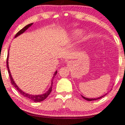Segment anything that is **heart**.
I'll use <instances>...</instances> for the list:
<instances>
[{"label":"heart","instance_id":"b5f03b06","mask_svg":"<svg viewBox=\"0 0 125 125\" xmlns=\"http://www.w3.org/2000/svg\"><path fill=\"white\" fill-rule=\"evenodd\" d=\"M83 34V32L82 31L80 30H77L74 32V37H76V38H78V37H80Z\"/></svg>","mask_w":125,"mask_h":125}]
</instances>
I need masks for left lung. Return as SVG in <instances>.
<instances>
[{"label":"left lung","mask_w":125,"mask_h":125,"mask_svg":"<svg viewBox=\"0 0 125 125\" xmlns=\"http://www.w3.org/2000/svg\"><path fill=\"white\" fill-rule=\"evenodd\" d=\"M82 97L84 99H85V100H87V101H94V100H98V99H100V98H101L102 97H103L104 96H102V97H99V98H85V97H83V95H82Z\"/></svg>","instance_id":"left-lung-1"}]
</instances>
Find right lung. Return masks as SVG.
I'll return each mask as SVG.
<instances>
[{
    "label": "right lung",
    "instance_id": "obj_1",
    "mask_svg": "<svg viewBox=\"0 0 125 125\" xmlns=\"http://www.w3.org/2000/svg\"><path fill=\"white\" fill-rule=\"evenodd\" d=\"M32 24L33 23L29 24L27 25L26 26H25L23 28H22L21 30H20L19 32H18L17 34H16V35H15V38H16V37H18V36L20 35V34H22V33H23L24 32H25V31H26V30H27L28 28H29L30 26H31V25H32ZM8 58H9V55H8V56H7V69H8V72H9V77H10V81H11V83L12 85H13V86H14L15 88H16V89H17V91H19V92L20 93V94H21L22 96H24V97L27 98H28V100H31V101H34V102H36V103L42 101H43L44 100H45L46 98L48 97V96L51 94V91H52V85H53V80L54 77H55V76H56V74H57V71L55 72V73H54L53 76V79H52V82H51V83H51V86L50 88H49V89L48 90L47 92H46L45 93V94H41V95H32V94H27L26 93L23 92V91H22V90H21L20 88L19 87H18L17 85H16V84L15 83L14 81L13 80V78H12L11 75V74H10L9 67Z\"/></svg>",
    "mask_w": 125,
    "mask_h": 125
}]
</instances>
